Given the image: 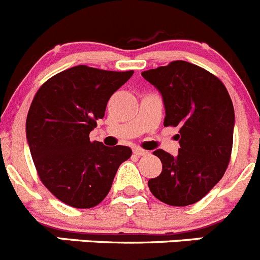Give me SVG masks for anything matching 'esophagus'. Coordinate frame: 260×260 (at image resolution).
I'll return each instance as SVG.
<instances>
[{
  "mask_svg": "<svg viewBox=\"0 0 260 260\" xmlns=\"http://www.w3.org/2000/svg\"><path fill=\"white\" fill-rule=\"evenodd\" d=\"M134 154L135 156L140 157V156H146V154H148V151H146V149H142V148H134Z\"/></svg>",
  "mask_w": 260,
  "mask_h": 260,
  "instance_id": "esophagus-1",
  "label": "esophagus"
}]
</instances>
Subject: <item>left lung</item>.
I'll use <instances>...</instances> for the list:
<instances>
[{
    "label": "left lung",
    "mask_w": 260,
    "mask_h": 260,
    "mask_svg": "<svg viewBox=\"0 0 260 260\" xmlns=\"http://www.w3.org/2000/svg\"><path fill=\"white\" fill-rule=\"evenodd\" d=\"M162 94L164 126H179L177 156L153 152L162 171L148 180L152 194L171 206L200 201L222 179L231 161L235 111L224 83L196 64L174 60L142 72Z\"/></svg>",
    "instance_id": "1"
}]
</instances>
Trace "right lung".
I'll return each mask as SVG.
<instances>
[{
	"label": "right lung",
	"instance_id": "add662e5",
	"mask_svg": "<svg viewBox=\"0 0 260 260\" xmlns=\"http://www.w3.org/2000/svg\"><path fill=\"white\" fill-rule=\"evenodd\" d=\"M134 71L72 67L42 83L27 116V140L42 184L72 208L89 209L108 194L117 169L130 158L125 146L90 142L109 98Z\"/></svg>",
	"mask_w": 260,
	"mask_h": 260
}]
</instances>
